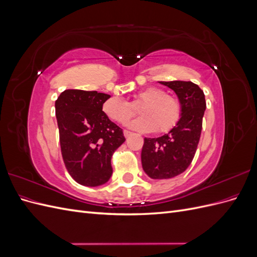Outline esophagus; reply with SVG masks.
Returning <instances> with one entry per match:
<instances>
[{"label":"esophagus","mask_w":257,"mask_h":257,"mask_svg":"<svg viewBox=\"0 0 257 257\" xmlns=\"http://www.w3.org/2000/svg\"><path fill=\"white\" fill-rule=\"evenodd\" d=\"M123 134H124V136H125V138H127V137H130L131 135H132V132H130V131H124L123 132Z\"/></svg>","instance_id":"esophagus-1"}]
</instances>
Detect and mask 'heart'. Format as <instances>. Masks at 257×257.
Segmentation results:
<instances>
[{
    "label": "heart",
    "mask_w": 257,
    "mask_h": 257,
    "mask_svg": "<svg viewBox=\"0 0 257 257\" xmlns=\"http://www.w3.org/2000/svg\"><path fill=\"white\" fill-rule=\"evenodd\" d=\"M143 116L128 123V127L135 131L150 133L155 130L158 134H166L174 130L182 115L179 100L168 96L167 92L157 87L147 88L138 92L130 103L120 97H110L105 100L102 109L108 119L119 124L126 123L136 114Z\"/></svg>",
    "instance_id": "obj_1"
}]
</instances>
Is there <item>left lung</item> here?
Listing matches in <instances>:
<instances>
[{"label":"left lung","mask_w":257,"mask_h":257,"mask_svg":"<svg viewBox=\"0 0 257 257\" xmlns=\"http://www.w3.org/2000/svg\"><path fill=\"white\" fill-rule=\"evenodd\" d=\"M175 91L182 115L177 126L158 138H145L142 164L152 179H169L185 172L195 155L206 110L204 91L192 81H159Z\"/></svg>","instance_id":"obj_1"}]
</instances>
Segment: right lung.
<instances>
[{
	"label": "right lung",
	"instance_id": "right-lung-1",
	"mask_svg": "<svg viewBox=\"0 0 257 257\" xmlns=\"http://www.w3.org/2000/svg\"><path fill=\"white\" fill-rule=\"evenodd\" d=\"M110 95L97 91L65 90L56 100L61 153L68 174L85 186L106 183L111 157L125 142L122 130L104 114Z\"/></svg>",
	"mask_w": 257,
	"mask_h": 257
}]
</instances>
